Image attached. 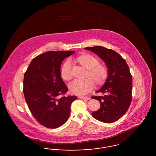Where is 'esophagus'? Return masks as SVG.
<instances>
[{
  "label": "esophagus",
  "mask_w": 156,
  "mask_h": 156,
  "mask_svg": "<svg viewBox=\"0 0 156 156\" xmlns=\"http://www.w3.org/2000/svg\"><path fill=\"white\" fill-rule=\"evenodd\" d=\"M79 98L82 99H83V100H89L90 99V98L87 97H79Z\"/></svg>",
  "instance_id": "1"
}]
</instances>
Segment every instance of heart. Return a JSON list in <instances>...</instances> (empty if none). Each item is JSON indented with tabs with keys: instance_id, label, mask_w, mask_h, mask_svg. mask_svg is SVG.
Masks as SVG:
<instances>
[{
	"instance_id": "b5f03b06",
	"label": "heart",
	"mask_w": 156,
	"mask_h": 156,
	"mask_svg": "<svg viewBox=\"0 0 156 156\" xmlns=\"http://www.w3.org/2000/svg\"><path fill=\"white\" fill-rule=\"evenodd\" d=\"M76 64L87 69L84 81L73 82L69 87L71 94L78 96L87 94L91 91L94 87L101 86L106 81L108 76V69L105 65L101 64L95 56L88 53H83L74 58ZM72 65L69 61H66L60 70L62 78L66 81L72 79Z\"/></svg>"
}]
</instances>
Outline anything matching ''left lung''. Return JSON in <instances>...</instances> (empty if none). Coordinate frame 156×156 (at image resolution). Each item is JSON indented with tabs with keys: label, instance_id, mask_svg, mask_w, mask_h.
Segmentation results:
<instances>
[{
	"label": "left lung",
	"instance_id": "left-lung-1",
	"mask_svg": "<svg viewBox=\"0 0 156 156\" xmlns=\"http://www.w3.org/2000/svg\"><path fill=\"white\" fill-rule=\"evenodd\" d=\"M104 60L108 69V76L104 86L97 91L103 96L92 97L101 107L92 113L95 119L109 123L120 119L128 110L132 101V76L126 61L115 51L102 46L85 47Z\"/></svg>",
	"mask_w": 156,
	"mask_h": 156
}]
</instances>
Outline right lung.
I'll list each match as a JSON object with an SVG mask.
<instances>
[{
    "label": "right lung",
    "instance_id": "add662e5",
    "mask_svg": "<svg viewBox=\"0 0 156 156\" xmlns=\"http://www.w3.org/2000/svg\"><path fill=\"white\" fill-rule=\"evenodd\" d=\"M74 51H50L31 61L24 73L23 93L30 112L37 122L48 128L64 125L69 118L76 96L64 97L67 91L60 75L62 61ZM62 96L59 97V95Z\"/></svg>",
    "mask_w": 156,
    "mask_h": 156
}]
</instances>
